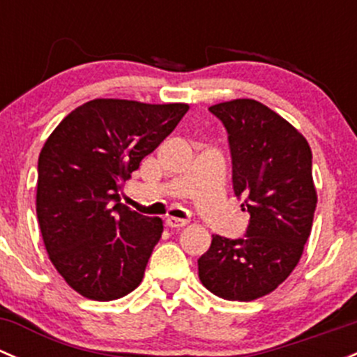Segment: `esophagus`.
Wrapping results in <instances>:
<instances>
[{"label": "esophagus", "mask_w": 357, "mask_h": 357, "mask_svg": "<svg viewBox=\"0 0 357 357\" xmlns=\"http://www.w3.org/2000/svg\"><path fill=\"white\" fill-rule=\"evenodd\" d=\"M186 225H188V221H185V219H178V218H167V219H165V226H169V228L181 229V228H185Z\"/></svg>", "instance_id": "1"}]
</instances>
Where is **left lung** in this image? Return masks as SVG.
Returning a JSON list of instances; mask_svg holds the SVG:
<instances>
[{
    "label": "left lung",
    "instance_id": "left-lung-1",
    "mask_svg": "<svg viewBox=\"0 0 357 357\" xmlns=\"http://www.w3.org/2000/svg\"><path fill=\"white\" fill-rule=\"evenodd\" d=\"M228 131L233 190L250 214L243 238L212 235L199 259L202 285L248 302L285 282L311 235L316 195L309 143L282 115L248 98L208 107Z\"/></svg>",
    "mask_w": 357,
    "mask_h": 357
}]
</instances>
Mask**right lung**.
Here are the masks:
<instances>
[{
	"instance_id": "obj_1",
	"label": "right lung",
	"mask_w": 357,
	"mask_h": 357,
	"mask_svg": "<svg viewBox=\"0 0 357 357\" xmlns=\"http://www.w3.org/2000/svg\"><path fill=\"white\" fill-rule=\"evenodd\" d=\"M188 109L96 98L46 139L38 160L39 228L50 261L82 297L115 301L142 283L164 226L121 204L122 185Z\"/></svg>"
}]
</instances>
